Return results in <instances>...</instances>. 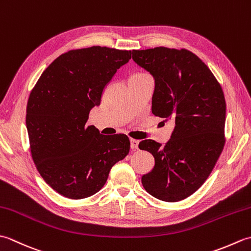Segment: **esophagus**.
<instances>
[{"mask_svg":"<svg viewBox=\"0 0 251 251\" xmlns=\"http://www.w3.org/2000/svg\"><path fill=\"white\" fill-rule=\"evenodd\" d=\"M138 145H139V141L135 140V139H130V148L132 150H137Z\"/></svg>","mask_w":251,"mask_h":251,"instance_id":"34e87169","label":"esophagus"}]
</instances>
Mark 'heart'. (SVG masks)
Segmentation results:
<instances>
[{"instance_id":"1","label":"heart","mask_w":251,"mask_h":251,"mask_svg":"<svg viewBox=\"0 0 251 251\" xmlns=\"http://www.w3.org/2000/svg\"><path fill=\"white\" fill-rule=\"evenodd\" d=\"M143 73H137V74H134V75H142Z\"/></svg>"}]
</instances>
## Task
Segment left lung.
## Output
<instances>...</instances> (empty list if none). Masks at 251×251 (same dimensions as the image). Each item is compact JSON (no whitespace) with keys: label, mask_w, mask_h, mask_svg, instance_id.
Listing matches in <instances>:
<instances>
[{"label":"left lung","mask_w":251,"mask_h":251,"mask_svg":"<svg viewBox=\"0 0 251 251\" xmlns=\"http://www.w3.org/2000/svg\"><path fill=\"white\" fill-rule=\"evenodd\" d=\"M132 59L154 78L152 113L175 122L165 147L150 139L139 143L155 161L142 185L157 200L182 201L201 188L222 152L225 95L209 68L186 50H132Z\"/></svg>","instance_id":"left-lung-1"}]
</instances>
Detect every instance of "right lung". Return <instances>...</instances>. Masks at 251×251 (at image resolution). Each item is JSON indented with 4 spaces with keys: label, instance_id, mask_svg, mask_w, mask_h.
Wrapping results in <instances>:
<instances>
[{
    "label": "right lung",
    "instance_id": "right-lung-1",
    "mask_svg": "<svg viewBox=\"0 0 251 251\" xmlns=\"http://www.w3.org/2000/svg\"><path fill=\"white\" fill-rule=\"evenodd\" d=\"M130 58L131 50L109 47L70 50L47 67L32 89L25 115L32 158L45 182L68 199L97 193L129 152L126 135H101L86 123Z\"/></svg>",
    "mask_w": 251,
    "mask_h": 251
}]
</instances>
